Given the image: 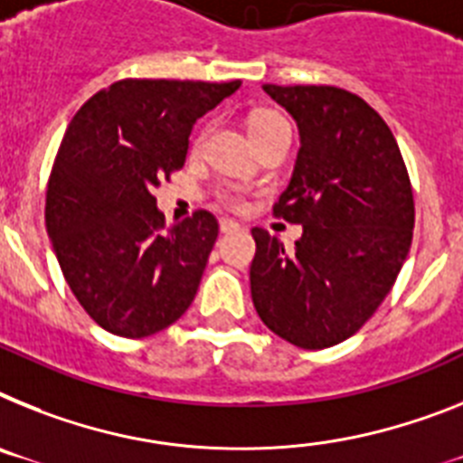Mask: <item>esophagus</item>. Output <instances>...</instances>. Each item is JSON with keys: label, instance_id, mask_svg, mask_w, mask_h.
I'll return each mask as SVG.
<instances>
[{"label": "esophagus", "instance_id": "1", "mask_svg": "<svg viewBox=\"0 0 463 463\" xmlns=\"http://www.w3.org/2000/svg\"><path fill=\"white\" fill-rule=\"evenodd\" d=\"M219 228H221V232H232V231H240V223L232 219H221Z\"/></svg>", "mask_w": 463, "mask_h": 463}]
</instances>
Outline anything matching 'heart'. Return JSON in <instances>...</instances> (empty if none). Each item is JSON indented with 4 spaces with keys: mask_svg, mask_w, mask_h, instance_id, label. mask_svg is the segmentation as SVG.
Returning a JSON list of instances; mask_svg holds the SVG:
<instances>
[{
    "mask_svg": "<svg viewBox=\"0 0 463 463\" xmlns=\"http://www.w3.org/2000/svg\"><path fill=\"white\" fill-rule=\"evenodd\" d=\"M285 124H287V119L282 118L279 112L256 110V112H251V115H250V122H247V127H250L251 138H259V136L278 129V127H285ZM207 134H209V124H207V127H202V129L197 131L195 141H193V147H195V150L202 146V143H204ZM223 200L228 202L231 207H242V195H240V193H235V190H225Z\"/></svg>",
    "mask_w": 463,
    "mask_h": 463,
    "instance_id": "heart-1",
    "label": "heart"
}]
</instances>
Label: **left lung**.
<instances>
[{
  "label": "left lung",
  "mask_w": 463,
  "mask_h": 463,
  "mask_svg": "<svg viewBox=\"0 0 463 463\" xmlns=\"http://www.w3.org/2000/svg\"><path fill=\"white\" fill-rule=\"evenodd\" d=\"M263 91L298 127L294 174L273 213L304 225L294 250L254 228L251 301L270 332L329 348L374 316L405 263L414 228L407 166L382 115L336 87Z\"/></svg>",
  "instance_id": "1"
}]
</instances>
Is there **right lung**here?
Masks as SVG:
<instances>
[{"label": "right lung", "instance_id": "right-lung-1", "mask_svg": "<svg viewBox=\"0 0 463 463\" xmlns=\"http://www.w3.org/2000/svg\"><path fill=\"white\" fill-rule=\"evenodd\" d=\"M242 81L122 80L68 124L46 188V232L96 325L141 339L184 316L219 235L213 213L166 225L153 188L178 172L193 124Z\"/></svg>", "mask_w": 463, "mask_h": 463}]
</instances>
